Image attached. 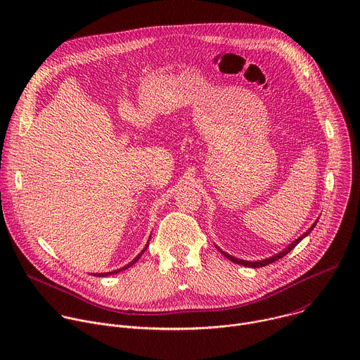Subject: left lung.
Listing matches in <instances>:
<instances>
[{
	"mask_svg": "<svg viewBox=\"0 0 360 360\" xmlns=\"http://www.w3.org/2000/svg\"><path fill=\"white\" fill-rule=\"evenodd\" d=\"M318 224V219H316V222L307 229L302 236H299L297 239H295L288 248H285L282 252H279V253H276V255H274V256H271V258H268V259H264V261H255V262H249V261H242V259H238V258H235V256H231L229 253H226V252H224L222 249H219L218 248V250L225 256V258H228L229 261H232V262H235V264H238V265H243V266H248V268H262V266H266V265H269V264H272V262H275V261H278V259H281V258H283V256L286 255V253H289L304 236H307L309 235L312 231H314V228H315V225Z\"/></svg>",
	"mask_w": 360,
	"mask_h": 360,
	"instance_id": "left-lung-1",
	"label": "left lung"
}]
</instances>
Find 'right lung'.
Instances as JSON below:
<instances>
[{
    "label": "right lung",
    "instance_id": "right-lung-1",
    "mask_svg": "<svg viewBox=\"0 0 360 360\" xmlns=\"http://www.w3.org/2000/svg\"><path fill=\"white\" fill-rule=\"evenodd\" d=\"M148 245H149V242H148V243L145 245V248H143V249L141 250V253H139V255L136 256V258H135V259H132V261H131V262H129L128 265H125L124 268H121V269H117V271H114V272H107V274H95L94 276H108V275H112V274H118V272H121V271H124V269H128L129 266H132V265H134V264H135V262H136V261H138V259L141 258V256H142V253H143V252H145V249L148 248Z\"/></svg>",
    "mask_w": 360,
    "mask_h": 360
}]
</instances>
